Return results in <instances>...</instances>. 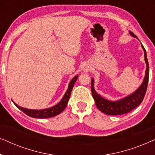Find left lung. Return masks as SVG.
I'll use <instances>...</instances> for the list:
<instances>
[{
  "instance_id": "left-lung-1",
  "label": "left lung",
  "mask_w": 155,
  "mask_h": 155,
  "mask_svg": "<svg viewBox=\"0 0 155 155\" xmlns=\"http://www.w3.org/2000/svg\"><path fill=\"white\" fill-rule=\"evenodd\" d=\"M129 33L132 37L137 39V37L132 31H130ZM141 46L144 51V56H145V61L146 63L145 75L140 86L132 94H129L127 97H124V98L120 99L117 101L108 100V99L101 97V95H99L98 93H97L94 87V79L92 78L91 90H92V97L94 99L97 107L104 114L111 116L122 115V114H127L135 108H136L137 106L140 104L142 101H143L146 91H147L148 80H149V64H148L146 51L143 44H141Z\"/></svg>"
}]
</instances>
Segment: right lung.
<instances>
[{
    "label": "right lung",
    "mask_w": 155,
    "mask_h": 155,
    "mask_svg": "<svg viewBox=\"0 0 155 155\" xmlns=\"http://www.w3.org/2000/svg\"><path fill=\"white\" fill-rule=\"evenodd\" d=\"M78 78V75H75V77L71 80V82H70L69 83L68 87V90L66 92H65V94L63 95L62 99H61V100L59 101L57 104H56L52 107L47 108V109H40V110L29 109H26V108L20 107V106L17 104L16 103H15L13 101H13L15 105L19 109L21 110L22 112H24V113L25 114H27V116H30V117L37 118H48L51 117H54V116H56L57 115H58V114H60L61 112L65 109V107H66L67 106V104L69 101L70 97H71L72 90H73L75 82L77 81Z\"/></svg>",
    "instance_id": "right-lung-1"
}]
</instances>
